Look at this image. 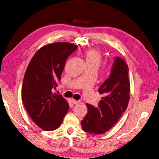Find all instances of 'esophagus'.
Returning <instances> with one entry per match:
<instances>
[{"mask_svg": "<svg viewBox=\"0 0 159 159\" xmlns=\"http://www.w3.org/2000/svg\"><path fill=\"white\" fill-rule=\"evenodd\" d=\"M72 102H73V103L74 104H79L80 103V100H75V99H73V100H72Z\"/></svg>", "mask_w": 159, "mask_h": 159, "instance_id": "esophagus-1", "label": "esophagus"}]
</instances>
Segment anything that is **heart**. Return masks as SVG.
Here are the masks:
<instances>
[{
	"mask_svg": "<svg viewBox=\"0 0 159 159\" xmlns=\"http://www.w3.org/2000/svg\"><path fill=\"white\" fill-rule=\"evenodd\" d=\"M85 57L87 63L95 64L98 66L102 61L101 53L98 50L89 49L85 52Z\"/></svg>",
	"mask_w": 159,
	"mask_h": 159,
	"instance_id": "heart-1",
	"label": "heart"
}]
</instances>
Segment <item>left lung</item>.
I'll return each mask as SVG.
<instances>
[{"label":"left lung","instance_id":"1","mask_svg":"<svg viewBox=\"0 0 159 159\" xmlns=\"http://www.w3.org/2000/svg\"><path fill=\"white\" fill-rule=\"evenodd\" d=\"M129 69L124 59L116 57L109 78L98 93L102 97L98 106L87 104L88 113L81 121L83 129L90 134H104L113 127L125 111L129 100Z\"/></svg>","mask_w":159,"mask_h":159}]
</instances>
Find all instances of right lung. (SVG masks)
Returning <instances> with one entry per match:
<instances>
[{
	"label": "right lung",
	"instance_id": "1",
	"mask_svg": "<svg viewBox=\"0 0 159 159\" xmlns=\"http://www.w3.org/2000/svg\"><path fill=\"white\" fill-rule=\"evenodd\" d=\"M77 46L67 42L44 45L35 53L25 71L22 97L25 110L38 127L53 131L60 126L69 108L61 95L53 94L66 60Z\"/></svg>",
	"mask_w": 159,
	"mask_h": 159
}]
</instances>
